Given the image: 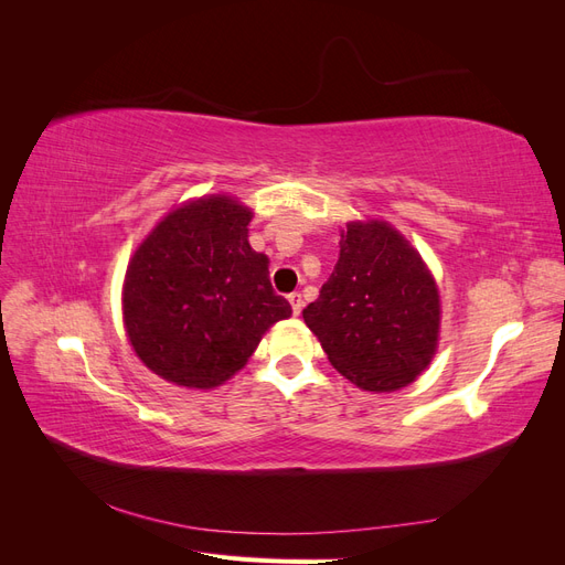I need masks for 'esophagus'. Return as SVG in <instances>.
<instances>
[{
    "label": "esophagus",
    "instance_id": "1",
    "mask_svg": "<svg viewBox=\"0 0 565 565\" xmlns=\"http://www.w3.org/2000/svg\"><path fill=\"white\" fill-rule=\"evenodd\" d=\"M287 299H289V303H292V313H295V316H299V313H301V309H303V297H301L299 292H292V295H289Z\"/></svg>",
    "mask_w": 565,
    "mask_h": 565
}]
</instances>
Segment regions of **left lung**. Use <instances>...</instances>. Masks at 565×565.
Wrapping results in <instances>:
<instances>
[{
    "instance_id": "left-lung-1",
    "label": "left lung",
    "mask_w": 565,
    "mask_h": 565,
    "mask_svg": "<svg viewBox=\"0 0 565 565\" xmlns=\"http://www.w3.org/2000/svg\"><path fill=\"white\" fill-rule=\"evenodd\" d=\"M303 320L330 363L365 391L415 382L438 344V289L422 256L384 221L349 224Z\"/></svg>"
}]
</instances>
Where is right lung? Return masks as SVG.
Listing matches in <instances>:
<instances>
[{"mask_svg": "<svg viewBox=\"0 0 565 565\" xmlns=\"http://www.w3.org/2000/svg\"><path fill=\"white\" fill-rule=\"evenodd\" d=\"M252 212L212 195L169 212L131 256L125 324L162 380L212 388L241 370L292 306L273 292L268 256L247 241Z\"/></svg>", "mask_w": 565, "mask_h": 565, "instance_id": "right-lung-1", "label": "right lung"}]
</instances>
